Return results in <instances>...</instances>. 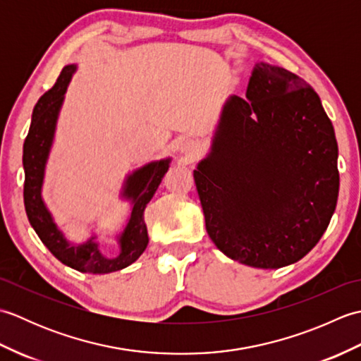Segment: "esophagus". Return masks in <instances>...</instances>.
I'll use <instances>...</instances> for the list:
<instances>
[{"mask_svg": "<svg viewBox=\"0 0 361 361\" xmlns=\"http://www.w3.org/2000/svg\"><path fill=\"white\" fill-rule=\"evenodd\" d=\"M180 153H181V155L185 157L186 159H189V161H194V159L198 157V147H197V144H195L194 141L186 140L185 142L181 144Z\"/></svg>", "mask_w": 361, "mask_h": 361, "instance_id": "esophagus-1", "label": "esophagus"}]
</instances>
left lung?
<instances>
[{
  "mask_svg": "<svg viewBox=\"0 0 361 361\" xmlns=\"http://www.w3.org/2000/svg\"><path fill=\"white\" fill-rule=\"evenodd\" d=\"M338 144L319 96L281 66L252 68L194 171L206 231L229 259L273 270L323 237L338 200Z\"/></svg>",
  "mask_w": 361,
  "mask_h": 361,
  "instance_id": "left-lung-1",
  "label": "left lung"
}]
</instances>
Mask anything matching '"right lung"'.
I'll return each mask as SVG.
<instances>
[{
  "mask_svg": "<svg viewBox=\"0 0 361 361\" xmlns=\"http://www.w3.org/2000/svg\"><path fill=\"white\" fill-rule=\"evenodd\" d=\"M78 70L75 65L65 66L48 93L38 99L32 111L29 133L23 145V167H25V208L35 233L60 262L82 273L105 274L132 265L147 248L149 234L144 221V209L157 192L161 180L169 171L171 158L150 161L127 175L121 197L130 202V216L126 226L116 234L119 255L106 257L101 251L97 235L93 234L82 243H71L60 231L52 214L46 206L42 189L46 163L56 135L57 119L65 101V93Z\"/></svg>",
  "mask_w": 361,
  "mask_h": 361,
  "instance_id": "1",
  "label": "right lung"
}]
</instances>
